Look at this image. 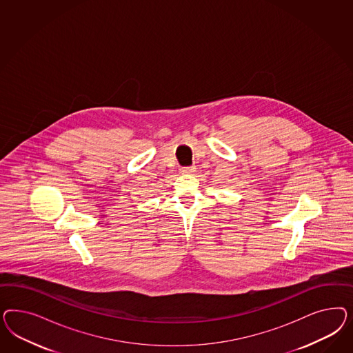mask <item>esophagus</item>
<instances>
[{
    "mask_svg": "<svg viewBox=\"0 0 353 353\" xmlns=\"http://www.w3.org/2000/svg\"><path fill=\"white\" fill-rule=\"evenodd\" d=\"M180 172L181 173H194L195 172V167H182Z\"/></svg>",
    "mask_w": 353,
    "mask_h": 353,
    "instance_id": "obj_1",
    "label": "esophagus"
}]
</instances>
